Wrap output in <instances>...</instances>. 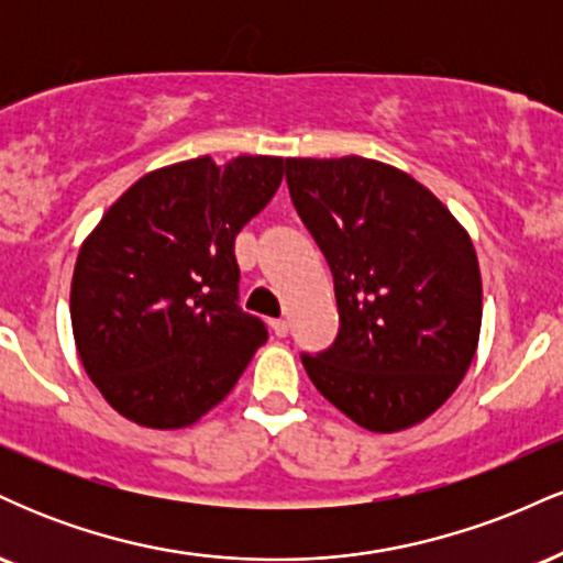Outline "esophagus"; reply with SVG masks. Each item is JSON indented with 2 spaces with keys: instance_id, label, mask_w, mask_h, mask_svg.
<instances>
[{
  "instance_id": "esophagus-1",
  "label": "esophagus",
  "mask_w": 563,
  "mask_h": 563,
  "mask_svg": "<svg viewBox=\"0 0 563 563\" xmlns=\"http://www.w3.org/2000/svg\"><path fill=\"white\" fill-rule=\"evenodd\" d=\"M273 331L277 339H286L288 335V320H273Z\"/></svg>"
}]
</instances>
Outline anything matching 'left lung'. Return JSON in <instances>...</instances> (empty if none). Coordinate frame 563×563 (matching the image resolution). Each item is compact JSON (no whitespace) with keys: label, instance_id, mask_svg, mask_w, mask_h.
<instances>
[{"label":"left lung","instance_id":"1","mask_svg":"<svg viewBox=\"0 0 563 563\" xmlns=\"http://www.w3.org/2000/svg\"><path fill=\"white\" fill-rule=\"evenodd\" d=\"M286 179L339 303L333 344L301 354L307 376L367 431L426 421L479 344L482 275L468 232L429 187L380 161L288 158Z\"/></svg>","mask_w":563,"mask_h":563}]
</instances>
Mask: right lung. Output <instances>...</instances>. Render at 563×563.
<instances>
[{"label":"right lung","instance_id":"right-lung-1","mask_svg":"<svg viewBox=\"0 0 563 563\" xmlns=\"http://www.w3.org/2000/svg\"><path fill=\"white\" fill-rule=\"evenodd\" d=\"M283 158L209 156L137 179L81 243L70 325L106 402L185 429L228 397L267 325L238 307L235 235L275 196Z\"/></svg>","mask_w":563,"mask_h":563}]
</instances>
